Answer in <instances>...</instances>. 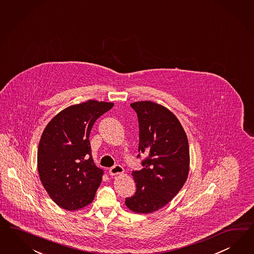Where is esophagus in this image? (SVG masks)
Returning a JSON list of instances; mask_svg holds the SVG:
<instances>
[{
	"instance_id": "1",
	"label": "esophagus",
	"mask_w": 254,
	"mask_h": 254,
	"mask_svg": "<svg viewBox=\"0 0 254 254\" xmlns=\"http://www.w3.org/2000/svg\"><path fill=\"white\" fill-rule=\"evenodd\" d=\"M124 169L121 165H115V166L111 167L109 169V174L110 175H119V174H124Z\"/></svg>"
}]
</instances>
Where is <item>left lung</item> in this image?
<instances>
[{
    "instance_id": "1",
    "label": "left lung",
    "mask_w": 254,
    "mask_h": 254,
    "mask_svg": "<svg viewBox=\"0 0 254 254\" xmlns=\"http://www.w3.org/2000/svg\"><path fill=\"white\" fill-rule=\"evenodd\" d=\"M137 114L139 146L143 169L132 171L133 196L125 204L136 213H151L170 202L181 190L189 172V141L178 119L151 101L130 104Z\"/></svg>"
}]
</instances>
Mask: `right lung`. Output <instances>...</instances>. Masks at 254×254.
<instances>
[{"instance_id":"add662e5","label":"right lung","mask_w":254,"mask_h":254,"mask_svg":"<svg viewBox=\"0 0 254 254\" xmlns=\"http://www.w3.org/2000/svg\"><path fill=\"white\" fill-rule=\"evenodd\" d=\"M113 106L94 100L70 106L45 127L38 147V171L60 208L79 210L94 200L103 171L94 164L89 136L95 121Z\"/></svg>"}]
</instances>
